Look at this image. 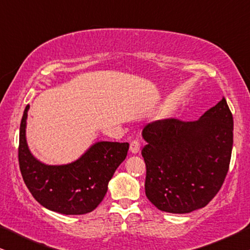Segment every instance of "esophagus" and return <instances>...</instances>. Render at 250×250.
<instances>
[{"label":"esophagus","instance_id":"obj_1","mask_svg":"<svg viewBox=\"0 0 250 250\" xmlns=\"http://www.w3.org/2000/svg\"><path fill=\"white\" fill-rule=\"evenodd\" d=\"M140 148H141V143H140L139 140H133L131 145H129V151L132 153L140 152Z\"/></svg>","mask_w":250,"mask_h":250}]
</instances>
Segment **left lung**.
I'll use <instances>...</instances> for the list:
<instances>
[{
  "label": "left lung",
  "instance_id": "1",
  "mask_svg": "<svg viewBox=\"0 0 250 250\" xmlns=\"http://www.w3.org/2000/svg\"><path fill=\"white\" fill-rule=\"evenodd\" d=\"M146 196L159 210L187 214L208 205L223 186L233 145L225 98L199 121L162 119L145 126Z\"/></svg>",
  "mask_w": 250,
  "mask_h": 250
}]
</instances>
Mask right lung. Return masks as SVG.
Returning <instances> with one entry per match:
<instances>
[{
  "label": "right lung",
  "instance_id": "right-lung-1",
  "mask_svg": "<svg viewBox=\"0 0 250 250\" xmlns=\"http://www.w3.org/2000/svg\"><path fill=\"white\" fill-rule=\"evenodd\" d=\"M20 123L18 158L23 182L36 201L64 215L94 210L107 193L108 183L127 156V142H98L76 162L61 166L44 165L30 153L26 142V119Z\"/></svg>",
  "mask_w": 250,
  "mask_h": 250
}]
</instances>
